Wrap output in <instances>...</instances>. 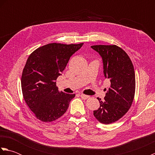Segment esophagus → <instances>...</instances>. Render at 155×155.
Instances as JSON below:
<instances>
[{
  "label": "esophagus",
  "mask_w": 155,
  "mask_h": 155,
  "mask_svg": "<svg viewBox=\"0 0 155 155\" xmlns=\"http://www.w3.org/2000/svg\"><path fill=\"white\" fill-rule=\"evenodd\" d=\"M81 97L82 98H83V99L86 100V99H87V98H89V96H88V95L84 94H81Z\"/></svg>",
  "instance_id": "1"
}]
</instances>
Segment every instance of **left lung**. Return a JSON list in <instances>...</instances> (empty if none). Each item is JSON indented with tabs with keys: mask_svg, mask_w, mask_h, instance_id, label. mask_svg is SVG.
Instances as JSON below:
<instances>
[{
	"mask_svg": "<svg viewBox=\"0 0 155 155\" xmlns=\"http://www.w3.org/2000/svg\"><path fill=\"white\" fill-rule=\"evenodd\" d=\"M91 48L103 59L104 77L110 82L104 101L93 111L100 123L108 124L119 120L126 114L135 93V74L132 61L126 52L117 45H93Z\"/></svg>",
	"mask_w": 155,
	"mask_h": 155,
	"instance_id": "8db88e82",
	"label": "left lung"
}]
</instances>
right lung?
I'll list each match as a JSON object with an SVG mask.
<instances>
[{
	"instance_id": "add662e5",
	"label": "right lung",
	"mask_w": 155,
	"mask_h": 155,
	"mask_svg": "<svg viewBox=\"0 0 155 155\" xmlns=\"http://www.w3.org/2000/svg\"><path fill=\"white\" fill-rule=\"evenodd\" d=\"M83 43H50L29 56L21 77L25 101L38 119L45 123L58 119L67 111L74 94L59 92L56 84L71 56Z\"/></svg>"
}]
</instances>
